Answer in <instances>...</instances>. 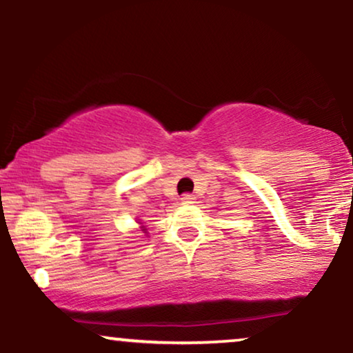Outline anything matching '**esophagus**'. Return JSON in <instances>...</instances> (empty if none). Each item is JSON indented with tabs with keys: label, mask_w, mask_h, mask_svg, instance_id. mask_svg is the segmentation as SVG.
<instances>
[{
	"label": "esophagus",
	"mask_w": 353,
	"mask_h": 353,
	"mask_svg": "<svg viewBox=\"0 0 353 353\" xmlns=\"http://www.w3.org/2000/svg\"><path fill=\"white\" fill-rule=\"evenodd\" d=\"M181 202L184 205H190V204H194V202H196V197L190 196V194H184V196L181 197Z\"/></svg>",
	"instance_id": "1"
}]
</instances>
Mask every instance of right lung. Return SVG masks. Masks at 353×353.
<instances>
[{
	"mask_svg": "<svg viewBox=\"0 0 353 353\" xmlns=\"http://www.w3.org/2000/svg\"><path fill=\"white\" fill-rule=\"evenodd\" d=\"M139 224H143V222H139ZM141 229H143V230H144V232H148V230H145V228H144V225H141Z\"/></svg>",
	"mask_w": 353,
	"mask_h": 353,
	"instance_id": "add662e5",
	"label": "right lung"
}]
</instances>
